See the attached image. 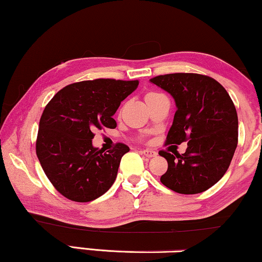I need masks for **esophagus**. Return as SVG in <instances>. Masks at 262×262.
Segmentation results:
<instances>
[{
	"mask_svg": "<svg viewBox=\"0 0 262 262\" xmlns=\"http://www.w3.org/2000/svg\"><path fill=\"white\" fill-rule=\"evenodd\" d=\"M142 154H143L144 156H147V158H154L158 152H156L155 150H151V149H144V150H142Z\"/></svg>",
	"mask_w": 262,
	"mask_h": 262,
	"instance_id": "1",
	"label": "esophagus"
}]
</instances>
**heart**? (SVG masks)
<instances>
[{"label":"heart","mask_w":262,"mask_h":262,"mask_svg":"<svg viewBox=\"0 0 262 262\" xmlns=\"http://www.w3.org/2000/svg\"><path fill=\"white\" fill-rule=\"evenodd\" d=\"M161 96V94H158V93H148V94H145V96H144V100H145V103H150L151 101H154L155 98H158V97H160Z\"/></svg>","instance_id":"1"}]
</instances>
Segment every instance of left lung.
<instances>
[{
  "instance_id": "left-lung-1",
  "label": "left lung",
  "mask_w": 262,
  "mask_h": 262,
  "mask_svg": "<svg viewBox=\"0 0 262 262\" xmlns=\"http://www.w3.org/2000/svg\"><path fill=\"white\" fill-rule=\"evenodd\" d=\"M171 94L177 111L166 144L188 142L184 154H159L168 168L160 181L173 191L200 193L218 183L229 168L238 143V118L222 84L198 73H171L151 78Z\"/></svg>"
}]
</instances>
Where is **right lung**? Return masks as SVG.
<instances>
[{"mask_svg":"<svg viewBox=\"0 0 262 262\" xmlns=\"http://www.w3.org/2000/svg\"><path fill=\"white\" fill-rule=\"evenodd\" d=\"M137 86L138 80L79 81L61 89L44 108L36 154L50 183L66 199L90 202L113 185L130 148L124 143L108 151L95 148L94 132L117 127L113 115Z\"/></svg>","mask_w":262,"mask_h":262,"instance_id":"obj_1","label":"right lung"}]
</instances>
